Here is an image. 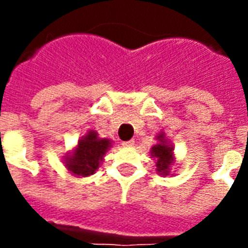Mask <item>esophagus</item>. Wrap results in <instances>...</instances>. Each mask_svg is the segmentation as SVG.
Returning <instances> with one entry per match:
<instances>
[{"instance_id":"esophagus-1","label":"esophagus","mask_w":248,"mask_h":248,"mask_svg":"<svg viewBox=\"0 0 248 248\" xmlns=\"http://www.w3.org/2000/svg\"><path fill=\"white\" fill-rule=\"evenodd\" d=\"M134 143H135L134 140H124V142H122V146H124V147H131V146H134Z\"/></svg>"}]
</instances>
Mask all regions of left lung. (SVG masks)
Masks as SVG:
<instances>
[{
    "mask_svg": "<svg viewBox=\"0 0 248 248\" xmlns=\"http://www.w3.org/2000/svg\"><path fill=\"white\" fill-rule=\"evenodd\" d=\"M155 140L158 142H156V145L151 147L150 155L155 161V171L162 177H167L171 174V167L175 161L174 147L166 140L165 133H159L156 135Z\"/></svg>",
    "mask_w": 248,
    "mask_h": 248,
    "instance_id": "obj_1",
    "label": "left lung"
}]
</instances>
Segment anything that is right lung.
Masks as SVG:
<instances>
[{
	"label": "right lung",
	"instance_id": "1",
	"mask_svg": "<svg viewBox=\"0 0 248 248\" xmlns=\"http://www.w3.org/2000/svg\"><path fill=\"white\" fill-rule=\"evenodd\" d=\"M113 140L99 138L95 130H89L78 140L76 149L65 155L67 171L74 177H90L101 166L103 156L110 150Z\"/></svg>",
	"mask_w": 248,
	"mask_h": 248
}]
</instances>
